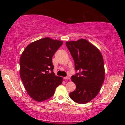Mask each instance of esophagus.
<instances>
[{
  "instance_id": "obj_1",
  "label": "esophagus",
  "mask_w": 125,
  "mask_h": 125,
  "mask_svg": "<svg viewBox=\"0 0 125 125\" xmlns=\"http://www.w3.org/2000/svg\"><path fill=\"white\" fill-rule=\"evenodd\" d=\"M63 78H64V79H67V80L70 79V78H69V76H67V77H64Z\"/></svg>"
}]
</instances>
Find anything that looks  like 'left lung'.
Instances as JSON below:
<instances>
[{
    "label": "left lung",
    "mask_w": 125,
    "mask_h": 125,
    "mask_svg": "<svg viewBox=\"0 0 125 125\" xmlns=\"http://www.w3.org/2000/svg\"><path fill=\"white\" fill-rule=\"evenodd\" d=\"M66 46L74 62L78 73L71 77L76 84L69 96L75 103L84 104L94 99L100 92L105 79L103 58L98 48L87 40L66 42Z\"/></svg>",
    "instance_id": "obj_1"
}]
</instances>
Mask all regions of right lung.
<instances>
[{
    "label": "right lung",
    "mask_w": 125,
    "mask_h": 125,
    "mask_svg": "<svg viewBox=\"0 0 125 125\" xmlns=\"http://www.w3.org/2000/svg\"><path fill=\"white\" fill-rule=\"evenodd\" d=\"M63 42L45 37L25 48L20 59V75L25 88L35 101H45L53 95L62 84V77L53 72L52 57Z\"/></svg>",
    "instance_id": "right-lung-1"
}]
</instances>
